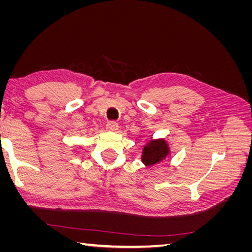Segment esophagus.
Returning a JSON list of instances; mask_svg holds the SVG:
<instances>
[{
	"instance_id": "esophagus-1",
	"label": "esophagus",
	"mask_w": 252,
	"mask_h": 252,
	"mask_svg": "<svg viewBox=\"0 0 252 252\" xmlns=\"http://www.w3.org/2000/svg\"><path fill=\"white\" fill-rule=\"evenodd\" d=\"M107 129H108L109 131H114V132H116L118 129H119V124L116 123V122H113V121L108 122V123H107Z\"/></svg>"
}]
</instances>
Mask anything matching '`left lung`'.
Instances as JSON below:
<instances>
[{"mask_svg": "<svg viewBox=\"0 0 252 252\" xmlns=\"http://www.w3.org/2000/svg\"><path fill=\"white\" fill-rule=\"evenodd\" d=\"M170 154L169 144L165 139H151L144 146L141 159L145 166H154L164 161Z\"/></svg>", "mask_w": 252, "mask_h": 252, "instance_id": "obj_1", "label": "left lung"}]
</instances>
